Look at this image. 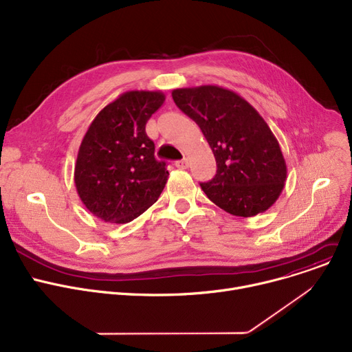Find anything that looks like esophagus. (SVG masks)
<instances>
[{"label": "esophagus", "instance_id": "obj_1", "mask_svg": "<svg viewBox=\"0 0 352 352\" xmlns=\"http://www.w3.org/2000/svg\"><path fill=\"white\" fill-rule=\"evenodd\" d=\"M175 167H177V168H181V170H185V168H188V158H186V157H184L182 160L177 161V162H175Z\"/></svg>", "mask_w": 352, "mask_h": 352}]
</instances>
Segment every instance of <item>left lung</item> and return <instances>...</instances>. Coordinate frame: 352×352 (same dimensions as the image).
<instances>
[{"label":"left lung","instance_id":"obj_1","mask_svg":"<svg viewBox=\"0 0 352 352\" xmlns=\"http://www.w3.org/2000/svg\"><path fill=\"white\" fill-rule=\"evenodd\" d=\"M173 99L215 155V177L201 182L206 197L235 217L267 210L285 188L287 167L263 117L238 93L215 85L175 89Z\"/></svg>","mask_w":352,"mask_h":352}]
</instances>
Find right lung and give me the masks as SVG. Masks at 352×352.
I'll list each match as a JSON object with an SVG mask.
<instances>
[{
	"label": "right lung",
	"instance_id": "1",
	"mask_svg": "<svg viewBox=\"0 0 352 352\" xmlns=\"http://www.w3.org/2000/svg\"><path fill=\"white\" fill-rule=\"evenodd\" d=\"M162 91L130 90L103 107L89 126L75 164L83 205L109 223H127L158 199L168 179L146 133L162 106Z\"/></svg>",
	"mask_w": 352,
	"mask_h": 352
}]
</instances>
